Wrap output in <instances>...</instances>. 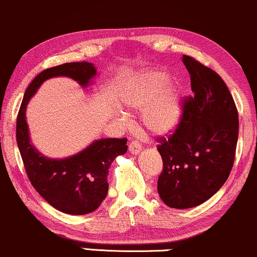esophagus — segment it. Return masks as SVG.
I'll list each match as a JSON object with an SVG mask.
<instances>
[{
    "mask_svg": "<svg viewBox=\"0 0 257 257\" xmlns=\"http://www.w3.org/2000/svg\"><path fill=\"white\" fill-rule=\"evenodd\" d=\"M128 151H130V153H131V154L137 155V154H140L141 151H142V147H141V144L138 143L137 141H134V142L130 143Z\"/></svg>",
    "mask_w": 257,
    "mask_h": 257,
    "instance_id": "1",
    "label": "esophagus"
}]
</instances>
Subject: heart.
I'll return each mask as SVG.
<instances>
[{"label": "heart", "instance_id": "obj_1", "mask_svg": "<svg viewBox=\"0 0 257 257\" xmlns=\"http://www.w3.org/2000/svg\"><path fill=\"white\" fill-rule=\"evenodd\" d=\"M164 74H148L132 82L121 102L134 111H144L143 125L153 135L163 136L177 127L182 116V97L174 86L163 85Z\"/></svg>", "mask_w": 257, "mask_h": 257}]
</instances>
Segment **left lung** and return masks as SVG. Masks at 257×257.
Masks as SVG:
<instances>
[{
	"label": "left lung",
	"mask_w": 257,
	"mask_h": 257,
	"mask_svg": "<svg viewBox=\"0 0 257 257\" xmlns=\"http://www.w3.org/2000/svg\"><path fill=\"white\" fill-rule=\"evenodd\" d=\"M193 97L183 105L181 122L158 146L163 172L158 193L167 206L189 209L205 203L228 178L238 141V111L217 73L189 56Z\"/></svg>",
	"instance_id": "8db88e82"
}]
</instances>
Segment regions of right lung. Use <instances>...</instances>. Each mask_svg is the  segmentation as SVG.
Returning <instances> with one entry per match:
<instances>
[{"label":"right lung","instance_id":"right-lung-1","mask_svg":"<svg viewBox=\"0 0 257 257\" xmlns=\"http://www.w3.org/2000/svg\"><path fill=\"white\" fill-rule=\"evenodd\" d=\"M70 77L82 87H88L97 76L92 63H65L46 69L27 88L17 119V143L29 180L41 197L59 211L86 215L102 204L108 193V172L114 159L127 151L126 138H102L93 141L81 152L52 159L40 153L30 140L27 105L46 80Z\"/></svg>","mask_w":257,"mask_h":257}]
</instances>
